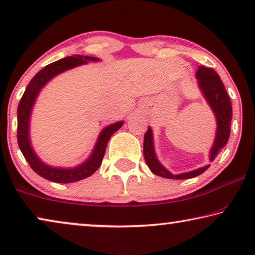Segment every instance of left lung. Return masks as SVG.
<instances>
[{"label":"left lung","instance_id":"left-lung-1","mask_svg":"<svg viewBox=\"0 0 255 255\" xmlns=\"http://www.w3.org/2000/svg\"><path fill=\"white\" fill-rule=\"evenodd\" d=\"M196 77H197L198 85L202 90L203 95H204L206 101L209 103L210 107L212 108L215 114V119H217V134H215L213 147L210 152V160L213 162L214 158L219 155V152L223 149V147L228 142L230 135V125H232L233 119V107L225 85H223L220 76L218 75V73L213 68L201 66L196 72ZM143 156L147 165L149 166L152 173L166 179L181 180L197 177L203 172H205L210 166L206 165L204 167L197 168V170L187 172V173L173 175L158 162L157 157H156L150 128H148L147 132L144 133Z\"/></svg>","mask_w":255,"mask_h":255}]
</instances>
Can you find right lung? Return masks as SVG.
<instances>
[{
  "label": "right lung",
  "mask_w": 255,
  "mask_h": 255,
  "mask_svg": "<svg viewBox=\"0 0 255 255\" xmlns=\"http://www.w3.org/2000/svg\"><path fill=\"white\" fill-rule=\"evenodd\" d=\"M90 61L99 60L95 57H82V56H74L67 57L64 59L54 61L52 64L45 66L44 68L40 70L36 75H35L29 84L23 92V95L20 99V103L18 105V127H17V140L19 148L22 152L23 157L26 158L27 162L33 168L34 172H36L38 175L46 180H50L52 182L58 183H70L76 182L85 178H89L99 168L103 163V158L105 156L106 147L111 136L122 127L123 122H117L109 127L105 128L100 132L99 138L95 146L92 154L87 159V162L81 164L80 166L73 168H61V167H52L46 165L42 160L37 157L35 154L32 146H30L29 140V119L32 108L34 106L35 100L38 92L41 89L48 83L51 78L54 77L58 74H60L65 70L76 67V66L88 64Z\"/></svg>",
  "instance_id": "right-lung-1"
}]
</instances>
